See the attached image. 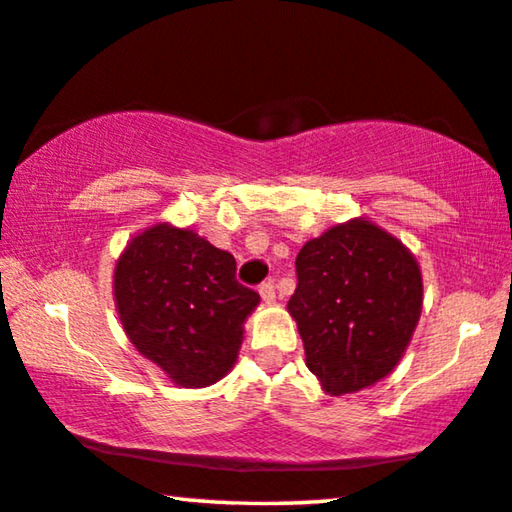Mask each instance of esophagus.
<instances>
[{
  "mask_svg": "<svg viewBox=\"0 0 512 512\" xmlns=\"http://www.w3.org/2000/svg\"><path fill=\"white\" fill-rule=\"evenodd\" d=\"M258 293H261L265 304H272L274 297H277V293H274V283H272V281L261 283V288H258Z\"/></svg>",
  "mask_w": 512,
  "mask_h": 512,
  "instance_id": "obj_1",
  "label": "esophagus"
}]
</instances>
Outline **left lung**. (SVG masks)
<instances>
[{
    "mask_svg": "<svg viewBox=\"0 0 512 512\" xmlns=\"http://www.w3.org/2000/svg\"><path fill=\"white\" fill-rule=\"evenodd\" d=\"M295 267L288 313L322 389L343 396L387 377L421 318L423 279L412 251L357 217L306 242Z\"/></svg>",
    "mask_w": 512,
    "mask_h": 512,
    "instance_id": "8db88e82",
    "label": "left lung"
}]
</instances>
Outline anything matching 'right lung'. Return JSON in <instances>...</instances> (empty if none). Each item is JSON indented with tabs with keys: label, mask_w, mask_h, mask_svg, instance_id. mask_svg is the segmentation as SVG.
Returning <instances> with one entry per match:
<instances>
[{
	"label": "right lung",
	"mask_w": 512,
	"mask_h": 512,
	"mask_svg": "<svg viewBox=\"0 0 512 512\" xmlns=\"http://www.w3.org/2000/svg\"><path fill=\"white\" fill-rule=\"evenodd\" d=\"M114 302L139 355L178 387L199 389L231 371L245 320L261 297L235 279V258L167 222L128 242L114 267Z\"/></svg>",
	"instance_id": "add662e5"
}]
</instances>
